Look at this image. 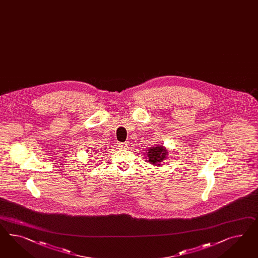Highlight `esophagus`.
<instances>
[{
	"label": "esophagus",
	"instance_id": "1",
	"mask_svg": "<svg viewBox=\"0 0 258 258\" xmlns=\"http://www.w3.org/2000/svg\"><path fill=\"white\" fill-rule=\"evenodd\" d=\"M128 145H130V144H128L127 142H125V143H123V144L121 145V147H122V148H125V149H126V148H128V147H130Z\"/></svg>",
	"mask_w": 258,
	"mask_h": 258
}]
</instances>
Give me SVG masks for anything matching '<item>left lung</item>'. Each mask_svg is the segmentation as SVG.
Returning <instances> with one entry per match:
<instances>
[{"label":"left lung","mask_w":258,"mask_h":258,"mask_svg":"<svg viewBox=\"0 0 258 258\" xmlns=\"http://www.w3.org/2000/svg\"><path fill=\"white\" fill-rule=\"evenodd\" d=\"M147 151H148L147 157L149 158V162L154 165H160V162H162L167 157V150L162 146L150 147Z\"/></svg>","instance_id":"left-lung-1"}]
</instances>
